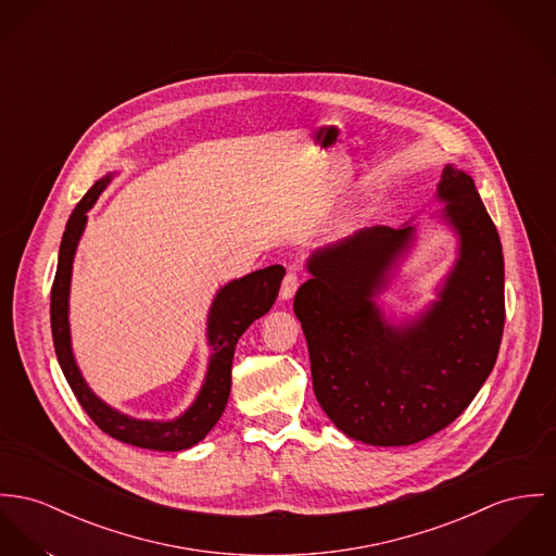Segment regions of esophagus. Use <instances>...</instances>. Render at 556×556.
<instances>
[{"label": "esophagus", "mask_w": 556, "mask_h": 556, "mask_svg": "<svg viewBox=\"0 0 556 556\" xmlns=\"http://www.w3.org/2000/svg\"><path fill=\"white\" fill-rule=\"evenodd\" d=\"M300 286V277L299 273H296V268H288V273H286V277H283V281H281V299L290 300L294 294H296V290H299Z\"/></svg>", "instance_id": "1"}]
</instances>
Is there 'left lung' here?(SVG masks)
<instances>
[{"label":"left lung","instance_id":"obj_1","mask_svg":"<svg viewBox=\"0 0 556 556\" xmlns=\"http://www.w3.org/2000/svg\"><path fill=\"white\" fill-rule=\"evenodd\" d=\"M438 197L462 256L419 321L389 326L372 302L413 226H372L308 260L294 296L313 391L353 440L406 446L451 426L491 375L504 337V252L468 173L444 167Z\"/></svg>","mask_w":556,"mask_h":556}]
</instances>
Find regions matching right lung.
Segmentation results:
<instances>
[{"instance_id":"1","label":"right lung","mask_w":556,"mask_h":556,"mask_svg":"<svg viewBox=\"0 0 556 556\" xmlns=\"http://www.w3.org/2000/svg\"><path fill=\"white\" fill-rule=\"evenodd\" d=\"M108 181L110 177H103L86 192L83 201L70 215L63 239H61L56 275L50 290V328H52L54 351L74 395L78 397L80 406L85 408L86 415L94 421L97 428L125 444H132L139 448L184 451L201 442L222 417L224 406L228 402V393H230V370H232L235 346L241 339V334L256 321L257 317H262L273 306L281 279L286 275V268L281 264L260 268L252 275L230 281L217 292L212 313H210V328H207L210 344L214 346L210 370L199 397L179 419L169 424L128 419L125 415L112 410L108 404H103L88 389L72 355L70 321H67L70 279H72V262L76 254V245L85 230L86 212L94 205L99 194L105 190Z\"/></svg>"}]
</instances>
